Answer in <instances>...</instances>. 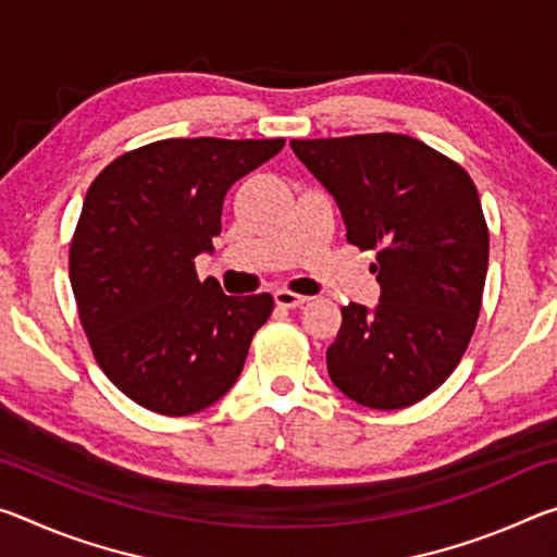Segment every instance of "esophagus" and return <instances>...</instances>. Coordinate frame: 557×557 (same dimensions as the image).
<instances>
[{"label":"esophagus","instance_id":"1","mask_svg":"<svg viewBox=\"0 0 557 557\" xmlns=\"http://www.w3.org/2000/svg\"><path fill=\"white\" fill-rule=\"evenodd\" d=\"M309 297H305V295H295V292H289V289H277L275 292V305L277 307H282V309H292V307H299V305H305Z\"/></svg>","mask_w":557,"mask_h":557}]
</instances>
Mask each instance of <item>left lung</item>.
Here are the masks:
<instances>
[{
    "label": "left lung",
    "mask_w": 557,
    "mask_h": 557,
    "mask_svg": "<svg viewBox=\"0 0 557 557\" xmlns=\"http://www.w3.org/2000/svg\"><path fill=\"white\" fill-rule=\"evenodd\" d=\"M289 145L334 196L346 240L379 250L371 265L379 305L342 307V329L326 348L329 379L366 408H408L449 379L474 334L488 265L476 186L408 135Z\"/></svg>",
    "instance_id": "1"
}]
</instances>
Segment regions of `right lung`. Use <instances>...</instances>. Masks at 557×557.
Here are the masks:
<instances>
[{"instance_id":"obj_1","label":"right lung","mask_w":557,"mask_h":557,"mask_svg":"<svg viewBox=\"0 0 557 557\" xmlns=\"http://www.w3.org/2000/svg\"><path fill=\"white\" fill-rule=\"evenodd\" d=\"M285 139H159L117 157L83 201L71 287L92 356L159 414H191L233 388L275 301L223 295L194 258L213 250L228 188Z\"/></svg>"}]
</instances>
